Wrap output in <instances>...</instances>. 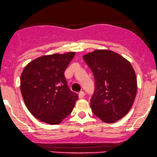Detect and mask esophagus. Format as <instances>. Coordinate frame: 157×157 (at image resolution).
<instances>
[{
	"label": "esophagus",
	"instance_id": "1",
	"mask_svg": "<svg viewBox=\"0 0 157 157\" xmlns=\"http://www.w3.org/2000/svg\"><path fill=\"white\" fill-rule=\"evenodd\" d=\"M84 97H85V92L80 91L78 93V97H79V98L82 99V98H84Z\"/></svg>",
	"mask_w": 157,
	"mask_h": 157
}]
</instances>
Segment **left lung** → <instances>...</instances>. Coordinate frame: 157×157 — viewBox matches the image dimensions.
Instances as JSON below:
<instances>
[{
  "label": "left lung",
  "mask_w": 157,
  "mask_h": 157,
  "mask_svg": "<svg viewBox=\"0 0 157 157\" xmlns=\"http://www.w3.org/2000/svg\"><path fill=\"white\" fill-rule=\"evenodd\" d=\"M83 58L95 80L90 99L93 113L104 122L117 121L130 110L136 98L137 79L132 65L109 50H96Z\"/></svg>",
  "instance_id": "1"
}]
</instances>
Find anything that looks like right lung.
<instances>
[{
    "label": "right lung",
    "instance_id": "1",
    "mask_svg": "<svg viewBox=\"0 0 157 157\" xmlns=\"http://www.w3.org/2000/svg\"><path fill=\"white\" fill-rule=\"evenodd\" d=\"M74 52L38 58L25 67L21 92L29 112L49 124H58L70 115L78 95L69 87L64 72Z\"/></svg>",
    "mask_w": 157,
    "mask_h": 157
}]
</instances>
